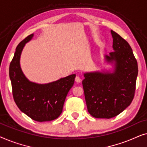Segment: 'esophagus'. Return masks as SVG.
<instances>
[{"instance_id":"esophagus-1","label":"esophagus","mask_w":147,"mask_h":147,"mask_svg":"<svg viewBox=\"0 0 147 147\" xmlns=\"http://www.w3.org/2000/svg\"><path fill=\"white\" fill-rule=\"evenodd\" d=\"M75 81L76 82H77V83H80V82H82V79L79 77V76H76Z\"/></svg>"}]
</instances>
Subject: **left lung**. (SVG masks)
I'll return each mask as SVG.
<instances>
[{
  "mask_svg": "<svg viewBox=\"0 0 147 147\" xmlns=\"http://www.w3.org/2000/svg\"><path fill=\"white\" fill-rule=\"evenodd\" d=\"M113 52L104 55L112 69L86 72L82 81L88 111L94 118H111L124 111L133 100L138 64L126 40L111 30Z\"/></svg>",
  "mask_w": 147,
  "mask_h": 147,
  "instance_id": "1",
  "label": "left lung"
}]
</instances>
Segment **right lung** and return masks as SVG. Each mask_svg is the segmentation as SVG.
Wrapping results in <instances>:
<instances>
[{
  "instance_id": "right-lung-1",
  "label": "right lung",
  "mask_w": 147,
  "mask_h": 147,
  "mask_svg": "<svg viewBox=\"0 0 147 147\" xmlns=\"http://www.w3.org/2000/svg\"><path fill=\"white\" fill-rule=\"evenodd\" d=\"M33 35H29L17 45L10 64L13 98L20 110L31 119L37 122L51 121L61 114L66 96L74 86L76 74L44 84L29 81L22 71L20 58L25 44Z\"/></svg>"
}]
</instances>
